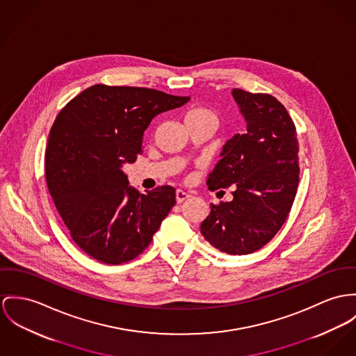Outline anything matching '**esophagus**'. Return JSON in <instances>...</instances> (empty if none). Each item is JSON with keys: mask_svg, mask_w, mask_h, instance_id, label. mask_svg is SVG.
Returning <instances> with one entry per match:
<instances>
[{"mask_svg": "<svg viewBox=\"0 0 356 356\" xmlns=\"http://www.w3.org/2000/svg\"><path fill=\"white\" fill-rule=\"evenodd\" d=\"M191 195L187 193V192L183 191V190H176V202L177 203H183L184 200H187Z\"/></svg>", "mask_w": 356, "mask_h": 356, "instance_id": "obj_1", "label": "esophagus"}]
</instances>
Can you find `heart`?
Returning a JSON list of instances; mask_svg holds the SVG:
<instances>
[{"label": "heart", "mask_w": 356, "mask_h": 356, "mask_svg": "<svg viewBox=\"0 0 356 356\" xmlns=\"http://www.w3.org/2000/svg\"><path fill=\"white\" fill-rule=\"evenodd\" d=\"M202 116H213V118H216V115L213 113V111H210L209 108H204V107H195V108H192V110L187 112L186 119H187V118H202Z\"/></svg>", "instance_id": "obj_1"}]
</instances>
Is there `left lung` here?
I'll return each instance as SVG.
<instances>
[{"label":"left lung","mask_w":356,"mask_h":356,"mask_svg":"<svg viewBox=\"0 0 356 356\" xmlns=\"http://www.w3.org/2000/svg\"><path fill=\"white\" fill-rule=\"evenodd\" d=\"M246 120L229 139L209 175V190L234 184L232 202L211 204L200 225L206 241L230 254H248L274 238L287 218L300 183L297 129L268 93L232 92Z\"/></svg>","instance_id":"8db88e82"}]
</instances>
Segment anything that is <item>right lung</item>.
Here are the masks:
<instances>
[{"mask_svg": "<svg viewBox=\"0 0 356 356\" xmlns=\"http://www.w3.org/2000/svg\"><path fill=\"white\" fill-rule=\"evenodd\" d=\"M188 100L96 83L58 113L46 149V181L73 241L90 257L113 266L136 259L176 204L173 187L139 193L122 166L142 154L143 131L154 116Z\"/></svg>", "mask_w": 356, "mask_h": 356, "instance_id": "right-lung-1", "label": "right lung"}]
</instances>
